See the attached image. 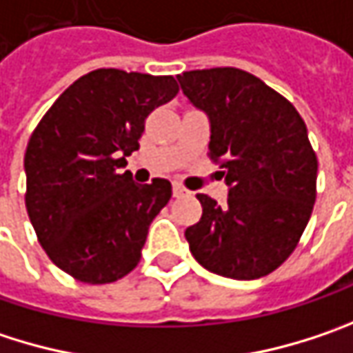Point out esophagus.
<instances>
[{"label":"esophagus","instance_id":"34e87169","mask_svg":"<svg viewBox=\"0 0 353 353\" xmlns=\"http://www.w3.org/2000/svg\"><path fill=\"white\" fill-rule=\"evenodd\" d=\"M172 194H174L176 199H183V196H189L190 192L187 189H183L181 185H174V187H172Z\"/></svg>","mask_w":353,"mask_h":353}]
</instances>
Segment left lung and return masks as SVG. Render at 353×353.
I'll return each instance as SVG.
<instances>
[{"label":"left lung","mask_w":353,"mask_h":353,"mask_svg":"<svg viewBox=\"0 0 353 353\" xmlns=\"http://www.w3.org/2000/svg\"><path fill=\"white\" fill-rule=\"evenodd\" d=\"M190 104L209 116V157L229 185L225 205L196 194L203 216L185 231L192 257L229 279L283 263L312 216L317 159L290 100L239 68L183 72Z\"/></svg>","instance_id":"left-lung-1"}]
</instances>
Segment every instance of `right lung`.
<instances>
[{
  "mask_svg": "<svg viewBox=\"0 0 353 353\" xmlns=\"http://www.w3.org/2000/svg\"><path fill=\"white\" fill-rule=\"evenodd\" d=\"M176 94L172 76L100 68L63 90L36 126L23 159L26 209L48 257L74 279L112 283L139 265L172 187L137 185L120 168L139 150L146 116Z\"/></svg>",
  "mask_w": 353,
  "mask_h": 353,
  "instance_id": "right-lung-1",
  "label": "right lung"
}]
</instances>
